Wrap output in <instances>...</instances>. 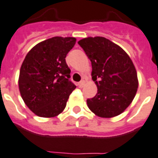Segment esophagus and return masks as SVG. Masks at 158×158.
Here are the masks:
<instances>
[{
	"label": "esophagus",
	"mask_w": 158,
	"mask_h": 158,
	"mask_svg": "<svg viewBox=\"0 0 158 158\" xmlns=\"http://www.w3.org/2000/svg\"><path fill=\"white\" fill-rule=\"evenodd\" d=\"M84 85H85V81H84V80H82V81H80L79 83V88H83V87Z\"/></svg>",
	"instance_id": "obj_1"
}]
</instances>
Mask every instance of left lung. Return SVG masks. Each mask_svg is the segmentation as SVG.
<instances>
[{"label":"left lung","instance_id":"left-lung-1","mask_svg":"<svg viewBox=\"0 0 158 158\" xmlns=\"http://www.w3.org/2000/svg\"><path fill=\"white\" fill-rule=\"evenodd\" d=\"M92 62V79L97 93L87 100L89 110L101 118L121 114L132 102L139 81L134 64L123 48L105 37L78 42Z\"/></svg>","mask_w":158,"mask_h":158}]
</instances>
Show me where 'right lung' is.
Listing matches in <instances>:
<instances>
[{"instance_id":"obj_1","label":"right lung","mask_w":158,"mask_h":158,"mask_svg":"<svg viewBox=\"0 0 158 158\" xmlns=\"http://www.w3.org/2000/svg\"><path fill=\"white\" fill-rule=\"evenodd\" d=\"M75 37L55 36L35 45L23 61L19 77L21 97L35 114L52 118L66 108L76 86L69 80L66 54L75 46Z\"/></svg>"}]
</instances>
